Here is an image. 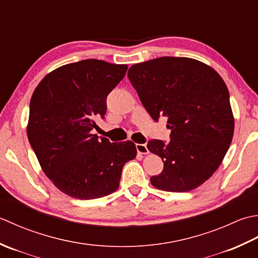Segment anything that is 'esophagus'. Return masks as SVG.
Segmentation results:
<instances>
[{"label": "esophagus", "mask_w": 258, "mask_h": 258, "mask_svg": "<svg viewBox=\"0 0 258 258\" xmlns=\"http://www.w3.org/2000/svg\"><path fill=\"white\" fill-rule=\"evenodd\" d=\"M136 148H137V151H138L141 155H147L149 152L148 148H147V146L145 144H137Z\"/></svg>", "instance_id": "esophagus-1"}]
</instances>
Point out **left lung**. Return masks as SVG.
<instances>
[{"mask_svg": "<svg viewBox=\"0 0 258 258\" xmlns=\"http://www.w3.org/2000/svg\"><path fill=\"white\" fill-rule=\"evenodd\" d=\"M128 78L155 121L166 117L170 141L150 140L164 170L150 178L161 190L185 192L208 180L232 143L229 92L212 67L190 57L161 56L130 68Z\"/></svg>", "mask_w": 258, "mask_h": 258, "instance_id": "1", "label": "left lung"}]
</instances>
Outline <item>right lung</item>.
I'll list each match as a JSON object with an SVG mask.
<instances>
[{
	"label": "right lung",
	"instance_id": "obj_1",
	"mask_svg": "<svg viewBox=\"0 0 258 258\" xmlns=\"http://www.w3.org/2000/svg\"><path fill=\"white\" fill-rule=\"evenodd\" d=\"M127 64L88 59L48 73L30 101L26 134L42 170L54 186L77 199L117 190L124 164L137 156L127 140L110 143L92 134L106 99L122 80Z\"/></svg>",
	"mask_w": 258,
	"mask_h": 258
}]
</instances>
